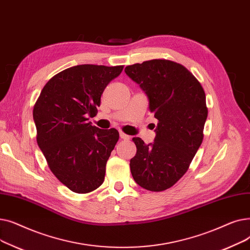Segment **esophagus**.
<instances>
[{"instance_id":"esophagus-1","label":"esophagus","mask_w":250,"mask_h":250,"mask_svg":"<svg viewBox=\"0 0 250 250\" xmlns=\"http://www.w3.org/2000/svg\"><path fill=\"white\" fill-rule=\"evenodd\" d=\"M120 137H121V139H123V140H125V141H128V140H130V137H129L128 135H126V134H125V133H123V132H121Z\"/></svg>"}]
</instances>
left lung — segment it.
Returning <instances> with one entry per match:
<instances>
[{
  "mask_svg": "<svg viewBox=\"0 0 250 250\" xmlns=\"http://www.w3.org/2000/svg\"><path fill=\"white\" fill-rule=\"evenodd\" d=\"M125 74L146 92L158 120L153 144L133 138L130 172L140 187L162 191L186 174L204 139L208 116L204 88L185 65L156 59L127 65Z\"/></svg>",
  "mask_w": 250,
  "mask_h": 250,
  "instance_id": "obj_1",
  "label": "left lung"
}]
</instances>
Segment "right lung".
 <instances>
[{"label": "right lung", "mask_w": 250, "mask_h": 250, "mask_svg": "<svg viewBox=\"0 0 250 250\" xmlns=\"http://www.w3.org/2000/svg\"><path fill=\"white\" fill-rule=\"evenodd\" d=\"M124 65L79 64L55 75L33 107L37 145L54 175L74 192L88 193L104 181L120 138L115 128L91 125L103 91Z\"/></svg>", "instance_id": "add662e5"}]
</instances>
